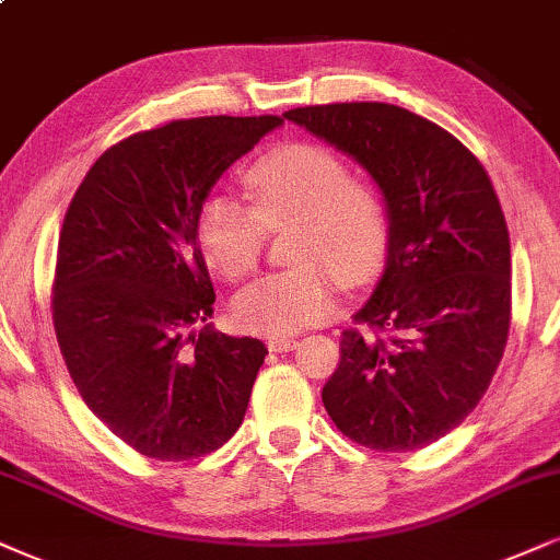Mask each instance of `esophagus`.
<instances>
[{"mask_svg": "<svg viewBox=\"0 0 560 560\" xmlns=\"http://www.w3.org/2000/svg\"><path fill=\"white\" fill-rule=\"evenodd\" d=\"M295 345H299V340H293V337H269L267 340V348L272 353H291Z\"/></svg>", "mask_w": 560, "mask_h": 560, "instance_id": "esophagus-1", "label": "esophagus"}]
</instances>
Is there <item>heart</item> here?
Instances as JSON below:
<instances>
[{"label":"heart","instance_id":"heart-1","mask_svg":"<svg viewBox=\"0 0 560 560\" xmlns=\"http://www.w3.org/2000/svg\"><path fill=\"white\" fill-rule=\"evenodd\" d=\"M252 207L210 195L197 215V244L225 280L254 272L267 233L293 228L288 259L295 267L265 275L233 301L244 332L288 337L322 322L337 303V280L363 288L389 254V218L371 184L350 178L332 150L291 142L269 150L244 176Z\"/></svg>","mask_w":560,"mask_h":560}]
</instances>
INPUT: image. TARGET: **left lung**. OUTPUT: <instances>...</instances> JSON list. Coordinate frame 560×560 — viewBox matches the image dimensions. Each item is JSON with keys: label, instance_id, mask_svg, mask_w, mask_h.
<instances>
[{"label": "left lung", "instance_id": "8db88e82", "mask_svg": "<svg viewBox=\"0 0 560 560\" xmlns=\"http://www.w3.org/2000/svg\"><path fill=\"white\" fill-rule=\"evenodd\" d=\"M282 116L363 165L389 218L382 280L342 332L324 407L355 444L423 448L478 407L506 348L512 246L491 178L457 137L389 103Z\"/></svg>", "mask_w": 560, "mask_h": 560}]
</instances>
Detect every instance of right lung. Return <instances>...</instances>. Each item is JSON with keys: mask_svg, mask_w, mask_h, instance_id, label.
<instances>
[{"mask_svg": "<svg viewBox=\"0 0 560 560\" xmlns=\"http://www.w3.org/2000/svg\"><path fill=\"white\" fill-rule=\"evenodd\" d=\"M280 116H205L108 148L65 215L54 329L80 397L144 457H205L238 431L267 348L212 316L197 215Z\"/></svg>", "mask_w": 560, "mask_h": 560, "instance_id": "1", "label": "right lung"}]
</instances>
